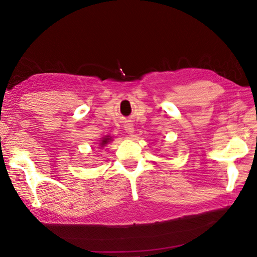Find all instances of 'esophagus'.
Here are the masks:
<instances>
[{
  "instance_id": "34e87169",
  "label": "esophagus",
  "mask_w": 257,
  "mask_h": 257,
  "mask_svg": "<svg viewBox=\"0 0 257 257\" xmlns=\"http://www.w3.org/2000/svg\"><path fill=\"white\" fill-rule=\"evenodd\" d=\"M124 130H125V133L133 134L134 133V125H133V123H130V122L125 123L124 124Z\"/></svg>"
}]
</instances>
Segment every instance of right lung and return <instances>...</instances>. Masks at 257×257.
I'll list each match as a JSON object with an SVG mask.
<instances>
[{
    "mask_svg": "<svg viewBox=\"0 0 257 257\" xmlns=\"http://www.w3.org/2000/svg\"><path fill=\"white\" fill-rule=\"evenodd\" d=\"M110 141V138H104V141H102V143H101V145L102 146H104L105 144H107V142Z\"/></svg>",
    "mask_w": 257,
    "mask_h": 257,
    "instance_id": "1",
    "label": "right lung"
}]
</instances>
